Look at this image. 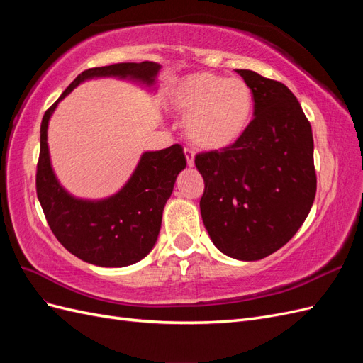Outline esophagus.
Segmentation results:
<instances>
[{"instance_id":"obj_1","label":"esophagus","mask_w":363,"mask_h":363,"mask_svg":"<svg viewBox=\"0 0 363 363\" xmlns=\"http://www.w3.org/2000/svg\"><path fill=\"white\" fill-rule=\"evenodd\" d=\"M184 156H186V162H188V167H194V159H195V155L194 151L189 150V148H184Z\"/></svg>"}]
</instances>
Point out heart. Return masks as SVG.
I'll list each match as a JSON object with an SVG mask.
<instances>
[{"instance_id":"1","label":"heart","mask_w":363,"mask_h":363,"mask_svg":"<svg viewBox=\"0 0 363 363\" xmlns=\"http://www.w3.org/2000/svg\"><path fill=\"white\" fill-rule=\"evenodd\" d=\"M169 104L184 116V135L195 147L218 151L244 136L255 112V95L242 79L194 72L174 83Z\"/></svg>"}]
</instances>
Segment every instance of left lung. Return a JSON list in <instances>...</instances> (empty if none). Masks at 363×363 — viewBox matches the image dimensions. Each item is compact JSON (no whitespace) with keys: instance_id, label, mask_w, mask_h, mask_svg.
I'll return each instance as SVG.
<instances>
[{"instance_id":"1","label":"left lung","mask_w":363,"mask_h":363,"mask_svg":"<svg viewBox=\"0 0 363 363\" xmlns=\"http://www.w3.org/2000/svg\"><path fill=\"white\" fill-rule=\"evenodd\" d=\"M255 95V118L232 147L200 152L203 223L215 247L238 260H259L301 227L316 192L312 127L280 82L236 69Z\"/></svg>"}]
</instances>
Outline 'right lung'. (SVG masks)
Returning a JSON list of instances; mask_svg holds the SVG:
<instances>
[{"mask_svg": "<svg viewBox=\"0 0 363 363\" xmlns=\"http://www.w3.org/2000/svg\"><path fill=\"white\" fill-rule=\"evenodd\" d=\"M160 65L155 62L115 63L83 71L65 89L42 118L36 192L54 236L69 252L96 267L121 268L144 259L155 247L163 207L172 194L175 179L186 168L183 148L174 144L142 155L130 180L106 200L74 199L57 182L47 144L48 121L75 86L94 77H119L148 86L155 84Z\"/></svg>", "mask_w": 363, "mask_h": 363, "instance_id": "1", "label": "right lung"}]
</instances>
